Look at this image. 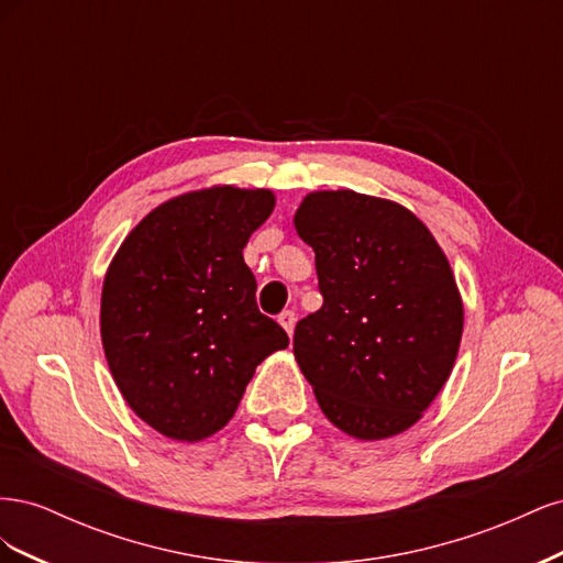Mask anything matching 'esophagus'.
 Here are the masks:
<instances>
[{"label": "esophagus", "instance_id": "34e87169", "mask_svg": "<svg viewBox=\"0 0 563 563\" xmlns=\"http://www.w3.org/2000/svg\"><path fill=\"white\" fill-rule=\"evenodd\" d=\"M279 323H282L284 331H286L288 335H294V327H296V314H294L291 310H284V312L279 314Z\"/></svg>", "mask_w": 563, "mask_h": 563}]
</instances>
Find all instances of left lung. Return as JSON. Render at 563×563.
Wrapping results in <instances>:
<instances>
[{
	"mask_svg": "<svg viewBox=\"0 0 563 563\" xmlns=\"http://www.w3.org/2000/svg\"><path fill=\"white\" fill-rule=\"evenodd\" d=\"M294 225L323 296L294 335L319 408L362 441L406 432L446 385L463 338L446 253L413 211L354 190L305 195Z\"/></svg>",
	"mask_w": 563,
	"mask_h": 563,
	"instance_id": "1",
	"label": "left lung"
}]
</instances>
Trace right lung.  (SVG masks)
<instances>
[{
  "label": "right lung",
  "instance_id": "right-lung-1",
  "mask_svg": "<svg viewBox=\"0 0 563 563\" xmlns=\"http://www.w3.org/2000/svg\"><path fill=\"white\" fill-rule=\"evenodd\" d=\"M265 187L178 195L135 225L108 265L100 338L131 411L159 434L207 439L232 420L255 366L288 335L255 305L244 246L275 211Z\"/></svg>",
  "mask_w": 563,
  "mask_h": 563
}]
</instances>
